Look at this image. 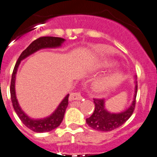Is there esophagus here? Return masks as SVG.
<instances>
[{
	"instance_id": "obj_1",
	"label": "esophagus",
	"mask_w": 157,
	"mask_h": 157,
	"mask_svg": "<svg viewBox=\"0 0 157 157\" xmlns=\"http://www.w3.org/2000/svg\"><path fill=\"white\" fill-rule=\"evenodd\" d=\"M83 99V97L81 96L80 93H72L70 94L69 97V101H72L74 100H82Z\"/></svg>"
}]
</instances>
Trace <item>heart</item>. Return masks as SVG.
Returning <instances> with one entry per match:
<instances>
[{
  "instance_id": "heart-1",
  "label": "heart",
  "mask_w": 157,
  "mask_h": 157,
  "mask_svg": "<svg viewBox=\"0 0 157 157\" xmlns=\"http://www.w3.org/2000/svg\"><path fill=\"white\" fill-rule=\"evenodd\" d=\"M115 65H116V63L112 62V61H104L99 64L98 69V70L103 71V70L112 68ZM121 79H122V74L121 72H112L95 80L93 83V87L94 90L98 92L104 93V92H107L115 88L121 83Z\"/></svg>"
}]
</instances>
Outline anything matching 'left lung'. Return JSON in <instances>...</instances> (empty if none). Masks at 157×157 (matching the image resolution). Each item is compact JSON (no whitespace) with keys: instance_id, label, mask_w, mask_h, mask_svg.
Segmentation results:
<instances>
[{"instance_id":"left-lung-1","label":"left lung","mask_w":157,"mask_h":157,"mask_svg":"<svg viewBox=\"0 0 157 157\" xmlns=\"http://www.w3.org/2000/svg\"><path fill=\"white\" fill-rule=\"evenodd\" d=\"M137 87V81H135V93L132 104L128 108L118 113H113L107 110L104 99H94L95 109L91 116L86 119L87 125L93 129L101 132L112 131L122 125L133 113L136 105Z\"/></svg>"}]
</instances>
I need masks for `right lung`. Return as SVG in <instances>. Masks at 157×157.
<instances>
[{"label": "right lung", "instance_id": "right-lung-1", "mask_svg": "<svg viewBox=\"0 0 157 157\" xmlns=\"http://www.w3.org/2000/svg\"><path fill=\"white\" fill-rule=\"evenodd\" d=\"M65 39L59 37H52V36H45V37H40L36 40L33 41L30 45L21 52L19 58L17 59V63L14 66V70L11 77V87H10V92H11V98L12 105L15 111L16 114L18 118L21 119L23 124L29 129L32 130L35 132H46L53 130L54 128H57L60 125L63 119L64 114H65L66 109L68 106V98L69 94L66 95V97L59 103L56 109L49 116L45 117L44 118H39L35 119L28 116L21 109L17 101V97H16L15 92V80L16 74H17V69L21 61L27 58L32 54L35 53L37 51L42 49H55L62 46L63 43L65 42Z\"/></svg>", "mask_w": 157, "mask_h": 157}]
</instances>
